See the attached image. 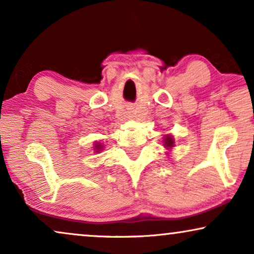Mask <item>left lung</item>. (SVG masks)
<instances>
[{
	"label": "left lung",
	"mask_w": 254,
	"mask_h": 254,
	"mask_svg": "<svg viewBox=\"0 0 254 254\" xmlns=\"http://www.w3.org/2000/svg\"><path fill=\"white\" fill-rule=\"evenodd\" d=\"M173 144H175V141H173L172 136H170V135H165V138H164V145L168 149L172 148Z\"/></svg>",
	"instance_id": "1"
}]
</instances>
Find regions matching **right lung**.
<instances>
[{
  "mask_svg": "<svg viewBox=\"0 0 254 254\" xmlns=\"http://www.w3.org/2000/svg\"><path fill=\"white\" fill-rule=\"evenodd\" d=\"M102 148H103V145H102V143H97L96 145H95V150L98 152V151H100L102 150Z\"/></svg>",
  "mask_w": 254,
  "mask_h": 254,
  "instance_id": "right-lung-1",
  "label": "right lung"
}]
</instances>
